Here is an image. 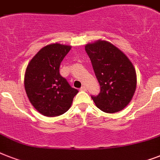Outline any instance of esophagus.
Instances as JSON below:
<instances>
[{
    "label": "esophagus",
    "mask_w": 160,
    "mask_h": 160,
    "mask_svg": "<svg viewBox=\"0 0 160 160\" xmlns=\"http://www.w3.org/2000/svg\"><path fill=\"white\" fill-rule=\"evenodd\" d=\"M80 90H81V91H85V90H86V87L84 85V86H82V87L80 88Z\"/></svg>",
    "instance_id": "esophagus-1"
}]
</instances>
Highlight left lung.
<instances>
[{
  "instance_id": "8db88e82",
  "label": "left lung",
  "mask_w": 160,
  "mask_h": 160,
  "mask_svg": "<svg viewBox=\"0 0 160 160\" xmlns=\"http://www.w3.org/2000/svg\"><path fill=\"white\" fill-rule=\"evenodd\" d=\"M85 48L100 83V94L91 96L95 105L109 114L121 111L136 90L134 65L123 51L109 41L98 40L86 44Z\"/></svg>"
}]
</instances>
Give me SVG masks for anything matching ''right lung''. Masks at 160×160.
<instances>
[{"instance_id": "add662e5", "label": "right lung", "mask_w": 160, "mask_h": 160, "mask_svg": "<svg viewBox=\"0 0 160 160\" xmlns=\"http://www.w3.org/2000/svg\"><path fill=\"white\" fill-rule=\"evenodd\" d=\"M71 46L54 43L41 48L28 63L24 85L31 104L41 114L59 116L67 111L78 93L60 74V65Z\"/></svg>"}]
</instances>
